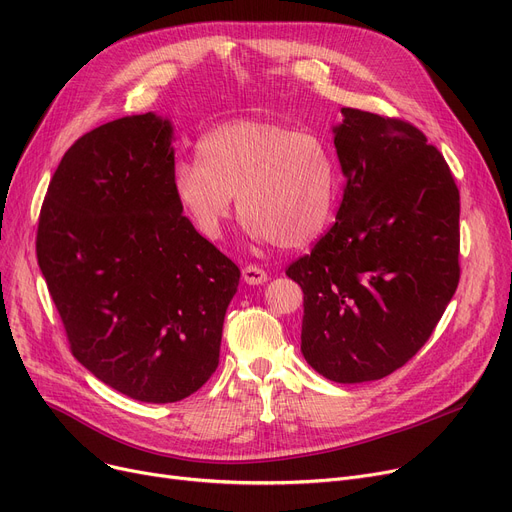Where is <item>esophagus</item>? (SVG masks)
Masks as SVG:
<instances>
[{"label":"esophagus","mask_w":512,"mask_h":512,"mask_svg":"<svg viewBox=\"0 0 512 512\" xmlns=\"http://www.w3.org/2000/svg\"><path fill=\"white\" fill-rule=\"evenodd\" d=\"M242 280L251 286H257V284L267 282V272L261 270L259 265H245L242 267Z\"/></svg>","instance_id":"obj_1"}]
</instances>
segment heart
<instances>
[{
  "instance_id": "heart-1",
  "label": "heart",
  "mask_w": 512,
  "mask_h": 512,
  "mask_svg": "<svg viewBox=\"0 0 512 512\" xmlns=\"http://www.w3.org/2000/svg\"><path fill=\"white\" fill-rule=\"evenodd\" d=\"M199 159L172 170L174 197L207 238H220L234 197L255 240L301 249L326 226L334 199V164L317 134L274 122L236 120L197 143Z\"/></svg>"
}]
</instances>
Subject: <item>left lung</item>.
<instances>
[{"mask_svg": "<svg viewBox=\"0 0 512 512\" xmlns=\"http://www.w3.org/2000/svg\"><path fill=\"white\" fill-rule=\"evenodd\" d=\"M336 224L286 276L303 288L301 351L338 384L380 380L432 336L459 286L461 197L413 124L342 107Z\"/></svg>", "mask_w": 512, "mask_h": 512, "instance_id": "left-lung-1", "label": "left lung"}]
</instances>
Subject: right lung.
Instances as JSON below:
<instances>
[{
	"label": "right lung",
	"instance_id": "right-lung-1",
	"mask_svg": "<svg viewBox=\"0 0 512 512\" xmlns=\"http://www.w3.org/2000/svg\"><path fill=\"white\" fill-rule=\"evenodd\" d=\"M172 124L153 112L83 134L39 215L37 259L76 361L141 402L197 392L220 363L240 270L182 215Z\"/></svg>",
	"mask_w": 512,
	"mask_h": 512
}]
</instances>
